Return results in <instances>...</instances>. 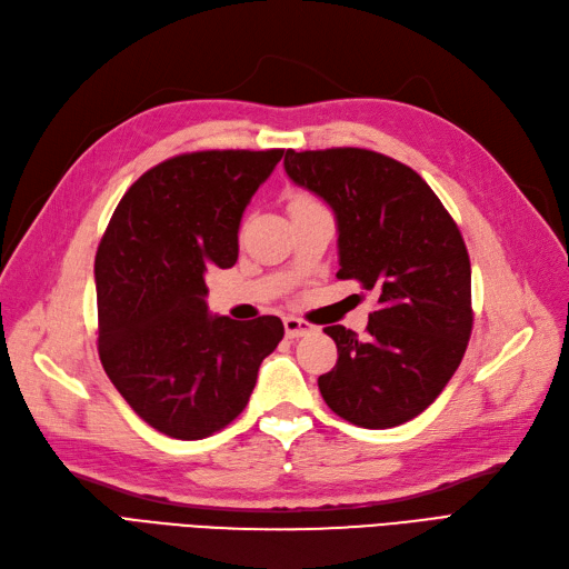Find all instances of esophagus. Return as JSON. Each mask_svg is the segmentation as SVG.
Wrapping results in <instances>:
<instances>
[{"label":"esophagus","mask_w":569,"mask_h":569,"mask_svg":"<svg viewBox=\"0 0 569 569\" xmlns=\"http://www.w3.org/2000/svg\"><path fill=\"white\" fill-rule=\"evenodd\" d=\"M313 330H316V327L308 322V320H303V318H295V316L284 318V332H287L289 339L306 337V335H311Z\"/></svg>","instance_id":"obj_1"}]
</instances>
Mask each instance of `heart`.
Masks as SVG:
<instances>
[{
	"label": "heart",
	"instance_id": "1",
	"mask_svg": "<svg viewBox=\"0 0 569 569\" xmlns=\"http://www.w3.org/2000/svg\"><path fill=\"white\" fill-rule=\"evenodd\" d=\"M301 201H313V199H311V197H306V194H295V197H291L289 206H291V203H301Z\"/></svg>",
	"mask_w": 569,
	"mask_h": 569
}]
</instances>
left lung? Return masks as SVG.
Wrapping results in <instances>:
<instances>
[{
	"instance_id": "1",
	"label": "left lung",
	"mask_w": 569,
	"mask_h": 569,
	"mask_svg": "<svg viewBox=\"0 0 569 569\" xmlns=\"http://www.w3.org/2000/svg\"><path fill=\"white\" fill-rule=\"evenodd\" d=\"M287 176L332 206L339 280L377 295L366 335L325 327V403L366 429L412 420L449 385L472 335V270L451 213L416 170L358 147L287 149Z\"/></svg>"
}]
</instances>
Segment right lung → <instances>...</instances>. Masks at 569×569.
Segmentation results:
<instances>
[{
	"label": "right lung",
	"mask_w": 569,
	"mask_h": 569,
	"mask_svg": "<svg viewBox=\"0 0 569 569\" xmlns=\"http://www.w3.org/2000/svg\"><path fill=\"white\" fill-rule=\"evenodd\" d=\"M284 149L178 153L116 206L94 258L97 349L128 406L161 435L194 441L249 403L282 320L211 318L206 274L237 261L239 220Z\"/></svg>",
	"instance_id": "right-lung-1"
}]
</instances>
